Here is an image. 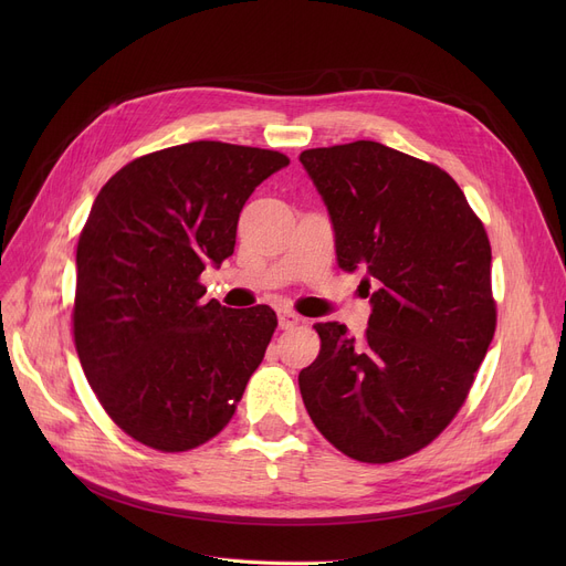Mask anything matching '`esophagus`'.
Returning <instances> with one entry per match:
<instances>
[{
  "instance_id": "1",
  "label": "esophagus",
  "mask_w": 566,
  "mask_h": 566,
  "mask_svg": "<svg viewBox=\"0 0 566 566\" xmlns=\"http://www.w3.org/2000/svg\"><path fill=\"white\" fill-rule=\"evenodd\" d=\"M277 321H280V328H282V331L295 328V325L303 323V318H301L298 314H295V312H291V310H280V312H277Z\"/></svg>"
}]
</instances>
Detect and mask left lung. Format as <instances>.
<instances>
[{
  "label": "left lung",
  "instance_id": "left-lung-1",
  "mask_svg": "<svg viewBox=\"0 0 566 566\" xmlns=\"http://www.w3.org/2000/svg\"><path fill=\"white\" fill-rule=\"evenodd\" d=\"M301 163L328 208L339 268L374 286L363 337L314 325L321 353L301 395L339 452L390 463L452 422L489 350V235L448 171L385 144L310 148Z\"/></svg>",
  "mask_w": 566,
  "mask_h": 566
}]
</instances>
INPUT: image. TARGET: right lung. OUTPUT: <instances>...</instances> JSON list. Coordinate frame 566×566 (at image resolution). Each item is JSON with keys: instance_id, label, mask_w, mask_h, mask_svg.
<instances>
[{"instance_id": "1", "label": "right lung", "mask_w": 566, "mask_h": 566, "mask_svg": "<svg viewBox=\"0 0 566 566\" xmlns=\"http://www.w3.org/2000/svg\"><path fill=\"white\" fill-rule=\"evenodd\" d=\"M289 158L190 142L142 156L98 192L77 243L73 310L84 376L109 418L160 452L220 433L277 316L203 301L199 275L233 254L250 195Z\"/></svg>"}]
</instances>
